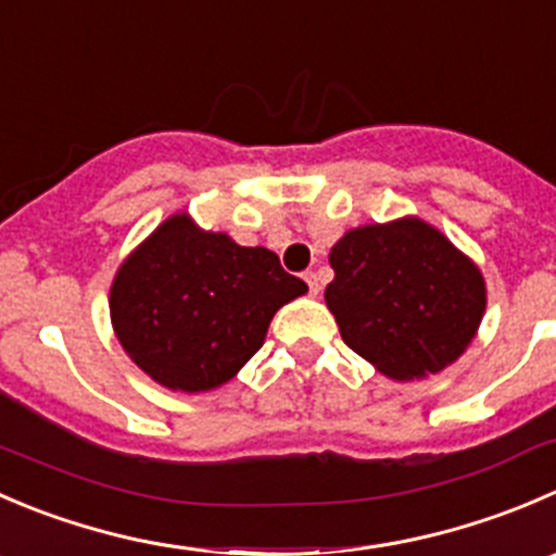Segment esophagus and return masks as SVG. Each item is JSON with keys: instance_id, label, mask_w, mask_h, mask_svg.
Segmentation results:
<instances>
[{"instance_id": "34e87169", "label": "esophagus", "mask_w": 556, "mask_h": 556, "mask_svg": "<svg viewBox=\"0 0 556 556\" xmlns=\"http://www.w3.org/2000/svg\"><path fill=\"white\" fill-rule=\"evenodd\" d=\"M304 279H306V285H309V293H312V295L320 293V279H317L315 271H306Z\"/></svg>"}]
</instances>
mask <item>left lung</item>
I'll use <instances>...</instances> for the list:
<instances>
[{
    "label": "left lung",
    "mask_w": 556,
    "mask_h": 556,
    "mask_svg": "<svg viewBox=\"0 0 556 556\" xmlns=\"http://www.w3.org/2000/svg\"><path fill=\"white\" fill-rule=\"evenodd\" d=\"M326 304L344 344L393 380L459 358L486 309L483 277L421 219L350 230L328 255Z\"/></svg>",
    "instance_id": "8db88e82"
}]
</instances>
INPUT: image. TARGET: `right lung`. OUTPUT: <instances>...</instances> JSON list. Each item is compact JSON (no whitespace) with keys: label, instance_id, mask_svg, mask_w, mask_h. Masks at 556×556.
<instances>
[{"label":"right lung","instance_id":"add662e5","mask_svg":"<svg viewBox=\"0 0 556 556\" xmlns=\"http://www.w3.org/2000/svg\"><path fill=\"white\" fill-rule=\"evenodd\" d=\"M301 293L304 279L271 250L203 233L179 214L118 268L111 320L149 377L195 393L228 382L261 350L274 312Z\"/></svg>","mask_w":556,"mask_h":556}]
</instances>
